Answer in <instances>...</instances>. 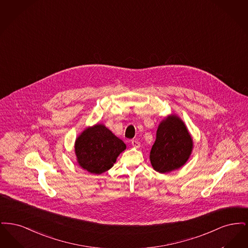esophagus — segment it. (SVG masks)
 Listing matches in <instances>:
<instances>
[{"label":"esophagus","mask_w":248,"mask_h":248,"mask_svg":"<svg viewBox=\"0 0 248 248\" xmlns=\"http://www.w3.org/2000/svg\"><path fill=\"white\" fill-rule=\"evenodd\" d=\"M131 144H132V146H133L134 148H136V149H139V148L140 147V143L138 141V140H132Z\"/></svg>","instance_id":"1"}]
</instances>
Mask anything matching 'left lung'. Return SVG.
<instances>
[{"label":"left lung","instance_id":"1","mask_svg":"<svg viewBox=\"0 0 248 248\" xmlns=\"http://www.w3.org/2000/svg\"><path fill=\"white\" fill-rule=\"evenodd\" d=\"M193 140L184 122L177 114L163 119L156 132L150 160L154 170L165 174L187 163L192 153Z\"/></svg>","mask_w":248,"mask_h":248}]
</instances>
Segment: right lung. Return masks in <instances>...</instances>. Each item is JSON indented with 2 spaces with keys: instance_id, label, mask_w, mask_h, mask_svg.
<instances>
[{
  "instance_id": "add662e5",
  "label": "right lung",
  "mask_w": 248,
  "mask_h": 248,
  "mask_svg": "<svg viewBox=\"0 0 248 248\" xmlns=\"http://www.w3.org/2000/svg\"><path fill=\"white\" fill-rule=\"evenodd\" d=\"M126 145L103 124L88 126L76 138L74 151L78 165L91 174H102L115 164Z\"/></svg>"
}]
</instances>
